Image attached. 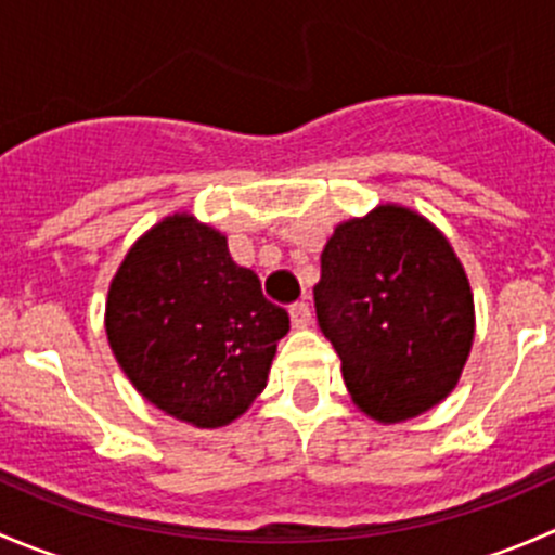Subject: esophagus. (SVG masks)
Returning a JSON list of instances; mask_svg holds the SVG:
<instances>
[{
	"instance_id": "1",
	"label": "esophagus",
	"mask_w": 555,
	"mask_h": 555,
	"mask_svg": "<svg viewBox=\"0 0 555 555\" xmlns=\"http://www.w3.org/2000/svg\"><path fill=\"white\" fill-rule=\"evenodd\" d=\"M289 322H293V327H298V330L309 327V322H311L309 304H293V306H289Z\"/></svg>"
}]
</instances>
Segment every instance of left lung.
<instances>
[{
    "mask_svg": "<svg viewBox=\"0 0 555 555\" xmlns=\"http://www.w3.org/2000/svg\"><path fill=\"white\" fill-rule=\"evenodd\" d=\"M313 287L351 402L378 424L416 418L456 389L475 338L469 279L424 215L378 204L335 225Z\"/></svg>",
    "mask_w": 555,
    "mask_h": 555,
    "instance_id": "left-lung-1",
    "label": "left lung"
}]
</instances>
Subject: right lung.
<instances>
[{
  "instance_id": "right-lung-1",
  "label": "right lung",
  "mask_w": 555,
  "mask_h": 555,
  "mask_svg": "<svg viewBox=\"0 0 555 555\" xmlns=\"http://www.w3.org/2000/svg\"><path fill=\"white\" fill-rule=\"evenodd\" d=\"M104 327L133 389L177 422L217 429L266 389L287 311L233 262L225 233L173 211L133 242L109 282Z\"/></svg>"
}]
</instances>
